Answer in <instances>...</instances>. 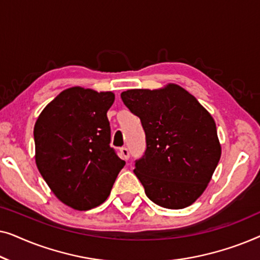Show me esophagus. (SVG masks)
Here are the masks:
<instances>
[{
    "mask_svg": "<svg viewBox=\"0 0 260 260\" xmlns=\"http://www.w3.org/2000/svg\"><path fill=\"white\" fill-rule=\"evenodd\" d=\"M120 156H122V158L123 159H129V157H130V152H129V150H127V148H120Z\"/></svg>",
    "mask_w": 260,
    "mask_h": 260,
    "instance_id": "1",
    "label": "esophagus"
}]
</instances>
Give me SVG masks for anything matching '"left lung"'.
I'll return each instance as SVG.
<instances>
[{"instance_id":"left-lung-1","label":"left lung","mask_w":260,"mask_h":260,"mask_svg":"<svg viewBox=\"0 0 260 260\" xmlns=\"http://www.w3.org/2000/svg\"><path fill=\"white\" fill-rule=\"evenodd\" d=\"M122 101L140 117L147 140L134 173L147 197L169 209L186 208L207 188L221 156L214 119L198 99L176 84L134 88Z\"/></svg>"}]
</instances>
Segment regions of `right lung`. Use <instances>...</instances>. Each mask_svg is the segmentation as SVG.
I'll return each instance as SVG.
<instances>
[{"label": "right lung", "instance_id": "right-lung-1", "mask_svg": "<svg viewBox=\"0 0 260 260\" xmlns=\"http://www.w3.org/2000/svg\"><path fill=\"white\" fill-rule=\"evenodd\" d=\"M113 92L74 86L56 95L34 126L35 162L62 204L87 211L103 204L125 165L110 147L106 116Z\"/></svg>", "mask_w": 260, "mask_h": 260}]
</instances>
